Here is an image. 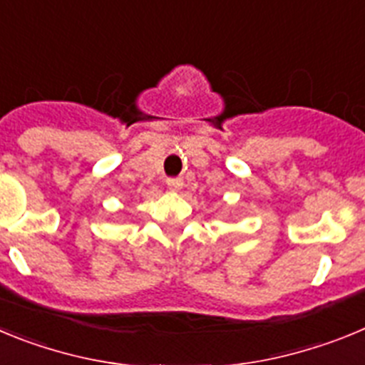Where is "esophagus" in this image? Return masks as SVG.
<instances>
[{
    "mask_svg": "<svg viewBox=\"0 0 365 365\" xmlns=\"http://www.w3.org/2000/svg\"><path fill=\"white\" fill-rule=\"evenodd\" d=\"M166 185H168V188L173 190V192H177V190L182 188V179H180V177H168Z\"/></svg>",
    "mask_w": 365,
    "mask_h": 365,
    "instance_id": "esophagus-1",
    "label": "esophagus"
}]
</instances>
